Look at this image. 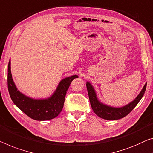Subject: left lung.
Listing matches in <instances>:
<instances>
[{"instance_id": "8db88e82", "label": "left lung", "mask_w": 153, "mask_h": 153, "mask_svg": "<svg viewBox=\"0 0 153 153\" xmlns=\"http://www.w3.org/2000/svg\"><path fill=\"white\" fill-rule=\"evenodd\" d=\"M86 84L91 108H92L93 112L102 119L106 120H115L124 117L128 114L131 113V111L137 106V104L139 103V102L143 96L147 83L145 84L142 90L140 91V93L133 101L122 107H113L103 104L97 98L96 92H95V88L92 84L89 82H86Z\"/></svg>"}]
</instances>
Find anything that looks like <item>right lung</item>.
Instances as JSON below:
<instances>
[{"instance_id": "1", "label": "right lung", "mask_w": 153, "mask_h": 153, "mask_svg": "<svg viewBox=\"0 0 153 153\" xmlns=\"http://www.w3.org/2000/svg\"><path fill=\"white\" fill-rule=\"evenodd\" d=\"M77 75L67 77L59 82L56 90L51 96L45 99H34L18 90L11 73V61L8 64L7 86L13 104L27 116L38 121L49 120L56 117L62 111L65 95L73 79Z\"/></svg>"}]
</instances>
